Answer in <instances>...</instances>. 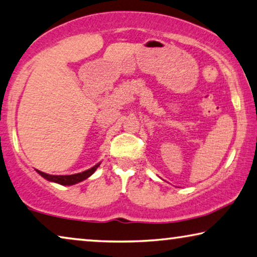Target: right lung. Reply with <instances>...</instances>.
I'll return each mask as SVG.
<instances>
[{"label": "right lung", "instance_id": "1", "mask_svg": "<svg viewBox=\"0 0 257 257\" xmlns=\"http://www.w3.org/2000/svg\"><path fill=\"white\" fill-rule=\"evenodd\" d=\"M99 165H100V163L97 164V165H94L93 167H91L90 170L82 172V173L71 174V175H51V174H46L44 172L38 171V170L37 172L41 175V177L45 178L46 180H48V181L59 183V185H62V186H72L75 185V183H78L80 181H83V180L91 177V175L95 172V170L99 167Z\"/></svg>", "mask_w": 257, "mask_h": 257}]
</instances>
